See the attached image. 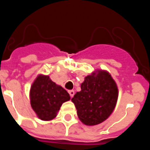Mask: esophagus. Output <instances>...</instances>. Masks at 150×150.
Here are the masks:
<instances>
[{
	"label": "esophagus",
	"instance_id": "obj_1",
	"mask_svg": "<svg viewBox=\"0 0 150 150\" xmlns=\"http://www.w3.org/2000/svg\"><path fill=\"white\" fill-rule=\"evenodd\" d=\"M68 92H69V94H70L71 98H72L73 96H74V95H75V91H74V90H70Z\"/></svg>",
	"mask_w": 150,
	"mask_h": 150
}]
</instances>
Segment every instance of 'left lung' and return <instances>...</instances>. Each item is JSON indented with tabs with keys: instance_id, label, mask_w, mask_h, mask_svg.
I'll return each instance as SVG.
<instances>
[{
	"instance_id": "8db88e82",
	"label": "left lung",
	"mask_w": 150,
	"mask_h": 150,
	"mask_svg": "<svg viewBox=\"0 0 150 150\" xmlns=\"http://www.w3.org/2000/svg\"><path fill=\"white\" fill-rule=\"evenodd\" d=\"M117 99V85L109 72L97 70L85 77L81 83V91L76 92L71 101L81 122L93 126L109 117Z\"/></svg>"
}]
</instances>
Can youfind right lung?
Returning <instances> with one entry per match:
<instances>
[{
  "label": "right lung",
  "mask_w": 150,
  "mask_h": 150,
  "mask_svg": "<svg viewBox=\"0 0 150 150\" xmlns=\"http://www.w3.org/2000/svg\"><path fill=\"white\" fill-rule=\"evenodd\" d=\"M31 107L42 120L54 119L62 104L70 100V95L48 75H39L32 83L30 91Z\"/></svg>",
  "instance_id": "add662e5"
}]
</instances>
